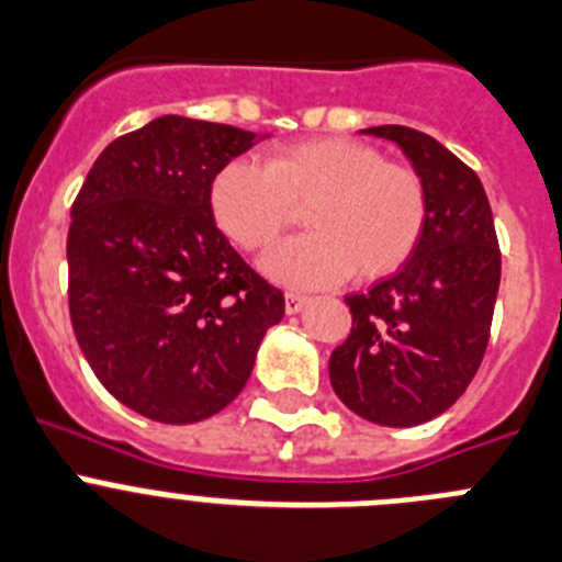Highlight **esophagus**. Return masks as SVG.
<instances>
[{"mask_svg":"<svg viewBox=\"0 0 562 562\" xmlns=\"http://www.w3.org/2000/svg\"><path fill=\"white\" fill-rule=\"evenodd\" d=\"M305 305H307V296H302V293H285V313H288V316L300 313Z\"/></svg>","mask_w":562,"mask_h":562,"instance_id":"obj_1","label":"esophagus"}]
</instances>
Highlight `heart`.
Returning <instances> with one entry per match:
<instances>
[{"label": "heart", "mask_w": 562, "mask_h": 562, "mask_svg": "<svg viewBox=\"0 0 562 562\" xmlns=\"http://www.w3.org/2000/svg\"><path fill=\"white\" fill-rule=\"evenodd\" d=\"M305 204L311 232L262 260L271 280L291 288H325L350 274L381 280L414 255L426 229L419 176L344 136L282 145L266 165L235 159L210 184L212 215L249 251L274 246Z\"/></svg>", "instance_id": "obj_1"}]
</instances>
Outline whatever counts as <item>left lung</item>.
<instances>
[{
	"label": "left lung",
	"instance_id": "1",
	"mask_svg": "<svg viewBox=\"0 0 562 562\" xmlns=\"http://www.w3.org/2000/svg\"><path fill=\"white\" fill-rule=\"evenodd\" d=\"M426 190V229L397 274L347 296L352 330L330 356V383L358 417L389 428L453 406L487 350L502 282L493 210L473 170L434 136L378 125Z\"/></svg>",
	"mask_w": 562,
	"mask_h": 562
}]
</instances>
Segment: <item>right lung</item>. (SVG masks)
I'll return each mask as SVG.
<instances>
[{"mask_svg": "<svg viewBox=\"0 0 562 562\" xmlns=\"http://www.w3.org/2000/svg\"><path fill=\"white\" fill-rule=\"evenodd\" d=\"M266 134L165 117L92 165L67 237L69 316L98 381L143 417L187 426L235 401L285 300L215 226L210 184Z\"/></svg>", "mask_w": 562, "mask_h": 562, "instance_id": "add662e5", "label": "right lung"}]
</instances>
